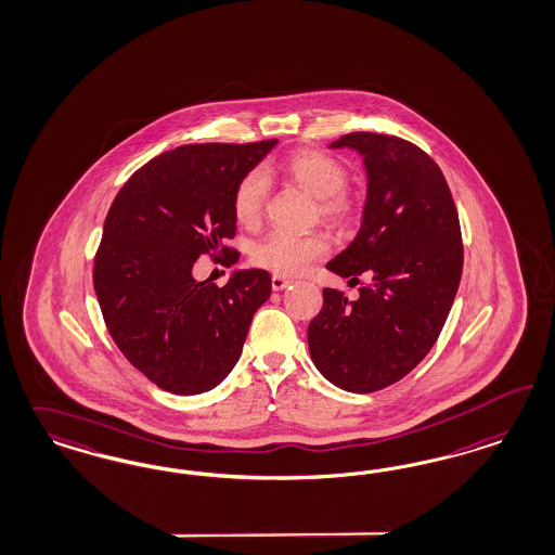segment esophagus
I'll return each instance as SVG.
<instances>
[{
    "label": "esophagus",
    "mask_w": 555,
    "mask_h": 555,
    "mask_svg": "<svg viewBox=\"0 0 555 555\" xmlns=\"http://www.w3.org/2000/svg\"><path fill=\"white\" fill-rule=\"evenodd\" d=\"M288 285H291V281H288L287 276L272 274V288H274V291H283V288L288 287Z\"/></svg>",
    "instance_id": "1"
}]
</instances>
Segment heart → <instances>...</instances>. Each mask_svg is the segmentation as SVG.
I'll return each mask as SVG.
<instances>
[{
    "mask_svg": "<svg viewBox=\"0 0 555 555\" xmlns=\"http://www.w3.org/2000/svg\"><path fill=\"white\" fill-rule=\"evenodd\" d=\"M283 170L299 186L320 198V212L334 219L346 221L354 212V198L345 191L348 184V170L345 164L320 150H301L293 153L283 164ZM267 173L254 168L240 178L235 184L231 210L242 228H254L267 203ZM330 251V240L324 233L295 235L285 231H272L251 248V260L260 268L272 270L274 274H299L309 264L322 260Z\"/></svg>",
    "mask_w": 555,
    "mask_h": 555,
    "instance_id": "obj_1",
    "label": "heart"
}]
</instances>
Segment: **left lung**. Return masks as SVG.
I'll use <instances>...</instances> for the list:
<instances>
[{
	"label": "left lung",
	"mask_w": 555,
	"mask_h": 555,
	"mask_svg": "<svg viewBox=\"0 0 555 555\" xmlns=\"http://www.w3.org/2000/svg\"><path fill=\"white\" fill-rule=\"evenodd\" d=\"M330 147L363 155L369 192L361 230L325 268L371 283L357 301L324 288L307 343L327 382L371 393L421 363L447 322L463 270L457 207L435 159L405 139L348 133Z\"/></svg>",
	"instance_id": "obj_1"
}]
</instances>
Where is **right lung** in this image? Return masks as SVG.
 Returning <instances> with one entry per match:
<instances>
[{
  "mask_svg": "<svg viewBox=\"0 0 555 555\" xmlns=\"http://www.w3.org/2000/svg\"><path fill=\"white\" fill-rule=\"evenodd\" d=\"M276 145L194 143L159 153L111 205L94 258V291L118 350L157 387L194 396L228 377L251 318L270 297L267 270L225 287L196 283L201 256L235 264V184Z\"/></svg>",
  "mask_w": 555,
  "mask_h": 555,
  "instance_id": "add662e5",
  "label": "right lung"
}]
</instances>
